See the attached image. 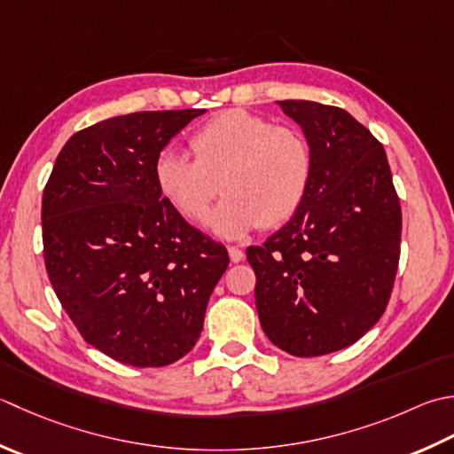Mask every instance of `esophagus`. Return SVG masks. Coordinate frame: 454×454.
<instances>
[{
  "label": "esophagus",
  "instance_id": "esophagus-1",
  "mask_svg": "<svg viewBox=\"0 0 454 454\" xmlns=\"http://www.w3.org/2000/svg\"><path fill=\"white\" fill-rule=\"evenodd\" d=\"M228 254H230V260H232L234 263H239V262L244 260V252L239 250L238 246H230V247H228Z\"/></svg>",
  "mask_w": 454,
  "mask_h": 454
}]
</instances>
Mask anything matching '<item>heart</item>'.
Segmentation results:
<instances>
[{
  "label": "heart",
  "instance_id": "1",
  "mask_svg": "<svg viewBox=\"0 0 454 454\" xmlns=\"http://www.w3.org/2000/svg\"><path fill=\"white\" fill-rule=\"evenodd\" d=\"M191 151L194 159L176 151L157 157V189L192 224L207 220L210 202L224 191L208 220L216 236L234 239L262 224H283L307 197L313 175L307 139L257 114H218L191 137Z\"/></svg>",
  "mask_w": 454,
  "mask_h": 454
}]
</instances>
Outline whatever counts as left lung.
Returning <instances> with one entry per match:
<instances>
[{
  "mask_svg": "<svg viewBox=\"0 0 454 454\" xmlns=\"http://www.w3.org/2000/svg\"><path fill=\"white\" fill-rule=\"evenodd\" d=\"M313 155L307 197L263 246L246 250L268 339L310 358L354 344L394 287L402 207L384 145L352 115L309 100L278 102Z\"/></svg>",
  "mask_w": 454,
  "mask_h": 454,
  "instance_id": "1",
  "label": "left lung"
}]
</instances>
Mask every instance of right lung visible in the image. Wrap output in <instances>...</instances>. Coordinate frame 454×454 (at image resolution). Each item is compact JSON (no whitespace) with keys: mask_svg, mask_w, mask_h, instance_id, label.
Returning <instances> with one entry per match:
<instances>
[{"mask_svg":"<svg viewBox=\"0 0 454 454\" xmlns=\"http://www.w3.org/2000/svg\"><path fill=\"white\" fill-rule=\"evenodd\" d=\"M207 110L136 112L74 133L43 192L44 265L88 344L136 368H159L197 344L226 247L159 192L165 145Z\"/></svg>","mask_w":454,"mask_h":454,"instance_id":"1","label":"right lung"}]
</instances>
